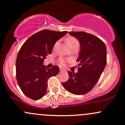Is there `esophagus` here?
I'll return each instance as SVG.
<instances>
[{"mask_svg":"<svg viewBox=\"0 0 125 125\" xmlns=\"http://www.w3.org/2000/svg\"><path fill=\"white\" fill-rule=\"evenodd\" d=\"M60 72H64V69H62V68H60Z\"/></svg>","mask_w":125,"mask_h":125,"instance_id":"34e87169","label":"esophagus"}]
</instances>
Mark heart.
Instances as JSON below:
<instances>
[{
  "mask_svg": "<svg viewBox=\"0 0 125 125\" xmlns=\"http://www.w3.org/2000/svg\"><path fill=\"white\" fill-rule=\"evenodd\" d=\"M65 41L66 44V45L67 46L68 48L70 46H73L74 44H79L78 42H77V40L74 38H73V37H67V38L66 39ZM60 63L61 64H64V61H63V60H61V62H60Z\"/></svg>",
  "mask_w": 125,
  "mask_h": 125,
  "instance_id": "1",
  "label": "heart"
}]
</instances>
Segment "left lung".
Returning <instances> with one entry per match:
<instances>
[{
    "instance_id": "obj_1",
    "label": "left lung",
    "mask_w": 125,
    "mask_h": 125,
    "mask_svg": "<svg viewBox=\"0 0 125 125\" xmlns=\"http://www.w3.org/2000/svg\"><path fill=\"white\" fill-rule=\"evenodd\" d=\"M80 43L77 62L78 71H69V80L62 83L67 91L76 95L86 94L93 89L106 64V48L100 39L84 31H69Z\"/></svg>"
}]
</instances>
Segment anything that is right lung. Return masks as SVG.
<instances>
[{
  "label": "right lung",
  "mask_w": 125,
  "mask_h": 125,
  "mask_svg": "<svg viewBox=\"0 0 125 125\" xmlns=\"http://www.w3.org/2000/svg\"><path fill=\"white\" fill-rule=\"evenodd\" d=\"M67 33V31L43 30L30 37L21 47L16 62V79L27 97L33 100L43 97L48 79L58 74L59 66L46 68L44 60L52 53L56 42Z\"/></svg>",
  "instance_id": "obj_1"
}]
</instances>
